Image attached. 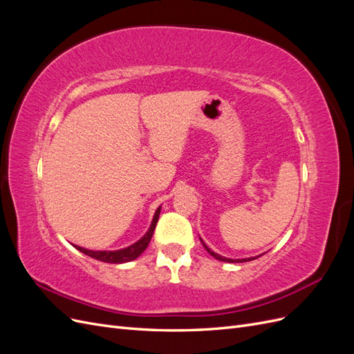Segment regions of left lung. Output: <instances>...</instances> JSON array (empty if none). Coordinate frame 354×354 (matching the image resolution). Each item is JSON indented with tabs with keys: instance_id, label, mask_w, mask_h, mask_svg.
I'll return each mask as SVG.
<instances>
[{
	"instance_id": "left-lung-1",
	"label": "left lung",
	"mask_w": 354,
	"mask_h": 354,
	"mask_svg": "<svg viewBox=\"0 0 354 354\" xmlns=\"http://www.w3.org/2000/svg\"><path fill=\"white\" fill-rule=\"evenodd\" d=\"M201 242H202V245H203V248L207 250V252L209 254V255H212L214 259H217L218 261H224V263H245V261H251V260H254V259H259V257H250V259H227V257H223V255H220V254H217V252H214L212 250H209L208 246L205 245V242H203L202 239H201Z\"/></svg>"
}]
</instances>
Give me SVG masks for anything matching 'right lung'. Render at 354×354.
<instances>
[{"label":"right lung","mask_w":354,"mask_h":354,"mask_svg":"<svg viewBox=\"0 0 354 354\" xmlns=\"http://www.w3.org/2000/svg\"><path fill=\"white\" fill-rule=\"evenodd\" d=\"M159 212H160V207H158V209L155 211V216H153V218H152L151 227H149V230L143 234V236H142L140 239H138L137 242H134L133 245L127 246V248L116 250V251H93V250L82 248V246H78V245H73V246H75V248H77L78 251L84 252L85 255H88V257H91V259H95V260L103 261V263L121 264V263L133 261V260L137 259V257L142 255V252L147 248L149 242H151L152 234H153L155 227H156L158 218H159Z\"/></svg>","instance_id":"add662e5"}]
</instances>
